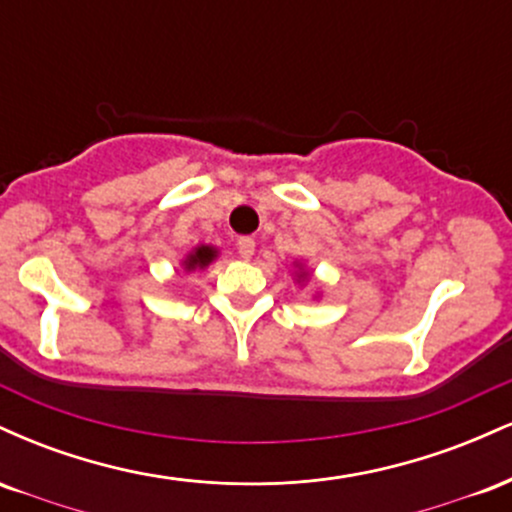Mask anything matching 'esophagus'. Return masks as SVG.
I'll use <instances>...</instances> for the list:
<instances>
[{
    "label": "esophagus",
    "mask_w": 512,
    "mask_h": 512,
    "mask_svg": "<svg viewBox=\"0 0 512 512\" xmlns=\"http://www.w3.org/2000/svg\"><path fill=\"white\" fill-rule=\"evenodd\" d=\"M238 255L243 257V260H250V257L255 255V240H252L250 236L238 238Z\"/></svg>",
    "instance_id": "34e87169"
}]
</instances>
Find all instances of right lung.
Listing matches in <instances>:
<instances>
[{"label":"right lung","instance_id":"right-lung-1","mask_svg":"<svg viewBox=\"0 0 512 512\" xmlns=\"http://www.w3.org/2000/svg\"><path fill=\"white\" fill-rule=\"evenodd\" d=\"M214 260V250L207 248V245H202V248H197L192 252L190 257H187V269H195V267H207V264Z\"/></svg>","mask_w":512,"mask_h":512}]
</instances>
